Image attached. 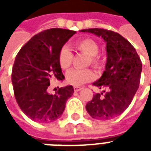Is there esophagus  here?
I'll use <instances>...</instances> for the list:
<instances>
[{"label":"esophagus","mask_w":151,"mask_h":151,"mask_svg":"<svg viewBox=\"0 0 151 151\" xmlns=\"http://www.w3.org/2000/svg\"><path fill=\"white\" fill-rule=\"evenodd\" d=\"M81 89H82V88L81 87H78V86H74V87H73L74 92H78V91H80V90Z\"/></svg>","instance_id":"obj_1"}]
</instances>
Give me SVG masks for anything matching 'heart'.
Listing matches in <instances>:
<instances>
[{"instance_id": "b5f03b06", "label": "heart", "mask_w": 151, "mask_h": 151, "mask_svg": "<svg viewBox=\"0 0 151 151\" xmlns=\"http://www.w3.org/2000/svg\"><path fill=\"white\" fill-rule=\"evenodd\" d=\"M73 45L78 50L89 56V63H91L93 67L96 69H100L103 67V59L98 54L99 49V45L94 39L89 37L81 39L74 42ZM58 61L59 66L63 70H67L70 68L73 61V54L68 48L63 47L59 51ZM94 78V73L89 69H74L70 71L66 75L67 82L74 86H81L85 83L89 82Z\"/></svg>"}]
</instances>
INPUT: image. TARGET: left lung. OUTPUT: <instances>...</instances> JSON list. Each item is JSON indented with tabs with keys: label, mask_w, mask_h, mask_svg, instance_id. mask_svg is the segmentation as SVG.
<instances>
[{
	"label": "left lung",
	"mask_w": 151,
	"mask_h": 151,
	"mask_svg": "<svg viewBox=\"0 0 151 151\" xmlns=\"http://www.w3.org/2000/svg\"><path fill=\"white\" fill-rule=\"evenodd\" d=\"M81 31L103 37L107 53L105 70L92 84L99 88H106L107 92L103 96V93L95 94L86 104V110L95 119H112L122 114L132 101L139 86L142 62L131 43L116 32L100 28Z\"/></svg>",
	"instance_id": "8db88e82"
}]
</instances>
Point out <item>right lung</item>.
<instances>
[{
  "mask_svg": "<svg viewBox=\"0 0 151 151\" xmlns=\"http://www.w3.org/2000/svg\"><path fill=\"white\" fill-rule=\"evenodd\" d=\"M76 34L52 28L38 33L18 52L12 72L15 98L22 111L34 122L49 123L61 117L66 100L73 94L72 85L48 93L52 79L63 81L58 61L59 51Z\"/></svg>",
  "mask_w": 151,
  "mask_h": 151,
  "instance_id": "obj_1",
  "label": "right lung"
}]
</instances>
